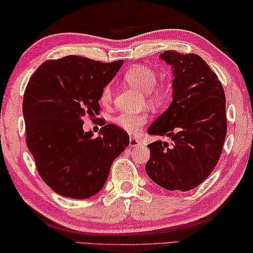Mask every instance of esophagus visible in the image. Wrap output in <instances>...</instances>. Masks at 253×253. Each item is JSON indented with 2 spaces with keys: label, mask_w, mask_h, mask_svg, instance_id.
I'll return each instance as SVG.
<instances>
[{
  "label": "esophagus",
  "mask_w": 253,
  "mask_h": 253,
  "mask_svg": "<svg viewBox=\"0 0 253 253\" xmlns=\"http://www.w3.org/2000/svg\"><path fill=\"white\" fill-rule=\"evenodd\" d=\"M129 146H130L131 148H133V147H141V142H140L138 139L131 138V139H130V142H129Z\"/></svg>",
  "instance_id": "esophagus-1"
}]
</instances>
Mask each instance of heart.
<instances>
[{"label": "heart", "instance_id": "obj_1", "mask_svg": "<svg viewBox=\"0 0 253 253\" xmlns=\"http://www.w3.org/2000/svg\"><path fill=\"white\" fill-rule=\"evenodd\" d=\"M124 80L132 87L141 90L146 93V96L149 101L155 104H161L166 101L169 95L168 87L165 86H156L157 75L151 68L147 66L138 65L130 68L124 75ZM113 97V89L111 85H106L103 87L101 95H99V102L103 105H109ZM148 121V114L144 112H126V113L120 114L115 118L114 122L121 126L129 133H136L140 127Z\"/></svg>", "mask_w": 253, "mask_h": 253}]
</instances>
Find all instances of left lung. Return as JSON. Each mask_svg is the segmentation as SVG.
Wrapping results in <instances>:
<instances>
[{
    "label": "left lung",
    "instance_id": "8db88e82",
    "mask_svg": "<svg viewBox=\"0 0 253 253\" xmlns=\"http://www.w3.org/2000/svg\"><path fill=\"white\" fill-rule=\"evenodd\" d=\"M172 70V101L149 126L170 143L149 144L147 175L167 190L187 192L208 178L220 158L226 135L225 94L216 74L195 53L164 51Z\"/></svg>",
    "mask_w": 253,
    "mask_h": 253
}]
</instances>
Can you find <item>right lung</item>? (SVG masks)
<instances>
[{
	"label": "right lung",
	"mask_w": 253,
	"mask_h": 253,
	"mask_svg": "<svg viewBox=\"0 0 253 253\" xmlns=\"http://www.w3.org/2000/svg\"><path fill=\"white\" fill-rule=\"evenodd\" d=\"M123 60L101 63L81 56L45 61L24 92L27 146L43 181L61 196L85 200L105 185L114 159L129 135L107 124L94 138L83 120L98 113L99 95Z\"/></svg>",
	"instance_id": "add662e5"
}]
</instances>
